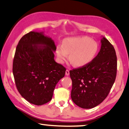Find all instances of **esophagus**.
<instances>
[{
    "label": "esophagus",
    "instance_id": "obj_1",
    "mask_svg": "<svg viewBox=\"0 0 129 129\" xmlns=\"http://www.w3.org/2000/svg\"><path fill=\"white\" fill-rule=\"evenodd\" d=\"M66 75H67V76H68V75H70V71H69V70H66Z\"/></svg>",
    "mask_w": 129,
    "mask_h": 129
}]
</instances>
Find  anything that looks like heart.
<instances>
[{
	"label": "heart",
	"instance_id": "heart-1",
	"mask_svg": "<svg viewBox=\"0 0 129 129\" xmlns=\"http://www.w3.org/2000/svg\"><path fill=\"white\" fill-rule=\"evenodd\" d=\"M98 50L97 43L87 37L68 38L62 45L56 47V53L61 62H63L70 54L69 59L75 67H82L93 59Z\"/></svg>",
	"mask_w": 129,
	"mask_h": 129
}]
</instances>
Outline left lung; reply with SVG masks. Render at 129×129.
Masks as SVG:
<instances>
[{
    "label": "left lung",
    "mask_w": 129,
    "mask_h": 129,
    "mask_svg": "<svg viewBox=\"0 0 129 129\" xmlns=\"http://www.w3.org/2000/svg\"><path fill=\"white\" fill-rule=\"evenodd\" d=\"M101 48L90 63L70 71L71 99L82 109H92L103 102L115 81L117 56L113 46L102 37Z\"/></svg>",
    "instance_id": "1"
}]
</instances>
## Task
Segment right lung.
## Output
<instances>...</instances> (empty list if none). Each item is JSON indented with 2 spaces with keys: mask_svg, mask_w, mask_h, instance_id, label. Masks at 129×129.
I'll use <instances>...</instances> for the list:
<instances>
[{
  "mask_svg": "<svg viewBox=\"0 0 129 129\" xmlns=\"http://www.w3.org/2000/svg\"><path fill=\"white\" fill-rule=\"evenodd\" d=\"M56 49L54 40L44 32H29L17 45L13 76L19 92L30 103L49 102L56 84L64 77L66 68L54 59Z\"/></svg>",
  "mask_w": 129,
  "mask_h": 129,
  "instance_id": "1",
  "label": "right lung"
}]
</instances>
